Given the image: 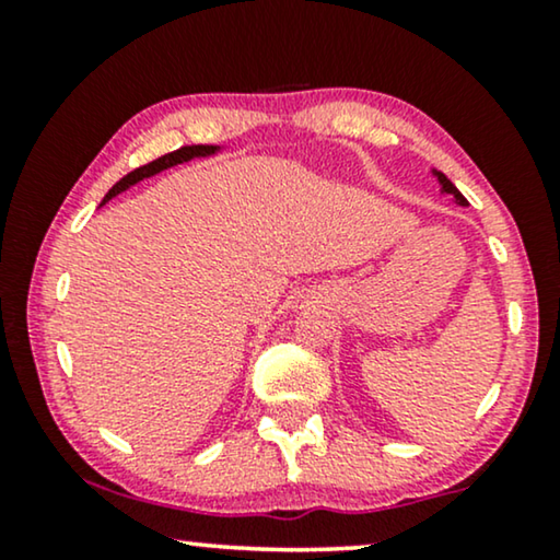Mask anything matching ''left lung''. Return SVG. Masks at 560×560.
Wrapping results in <instances>:
<instances>
[{
	"label": "left lung",
	"mask_w": 560,
	"mask_h": 560,
	"mask_svg": "<svg viewBox=\"0 0 560 560\" xmlns=\"http://www.w3.org/2000/svg\"><path fill=\"white\" fill-rule=\"evenodd\" d=\"M433 178L435 180H439V186H441V194L443 196H451V201H454V203H458V206H466V198L462 196V190H458L456 186H454V183H451L448 178H446V175H443L441 171H435V167H433Z\"/></svg>",
	"instance_id": "obj_1"
}]
</instances>
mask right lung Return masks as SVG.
I'll return each mask as SVG.
<instances>
[{
    "label": "right lung",
    "instance_id": "add662e5",
    "mask_svg": "<svg viewBox=\"0 0 560 560\" xmlns=\"http://www.w3.org/2000/svg\"><path fill=\"white\" fill-rule=\"evenodd\" d=\"M221 150H224V148H221V144H183L180 150L167 152V155L158 158V160H152V163L142 165V167H137V171L127 173L125 178H121L119 183H114L109 194L104 196L102 206H104V203H109L114 196L125 194L127 188L137 186V183H140V180H144V178H152V175H158V173L167 171V167L180 165V163H188V160H196V158H211V155H217V152H221Z\"/></svg>",
    "mask_w": 560,
    "mask_h": 560
}]
</instances>
